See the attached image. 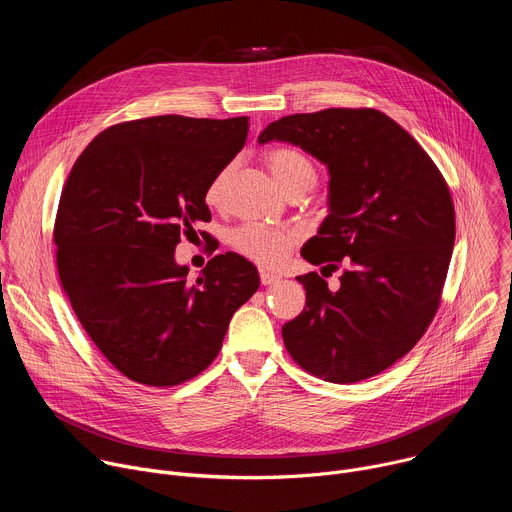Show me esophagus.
<instances>
[{
	"label": "esophagus",
	"mask_w": 512,
	"mask_h": 512,
	"mask_svg": "<svg viewBox=\"0 0 512 512\" xmlns=\"http://www.w3.org/2000/svg\"><path fill=\"white\" fill-rule=\"evenodd\" d=\"M259 279L263 285H271L279 279V275H275L273 271H267V269H259Z\"/></svg>",
	"instance_id": "obj_1"
}]
</instances>
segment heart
<instances>
[{
  "label": "heart",
  "mask_w": 512,
  "mask_h": 512,
  "mask_svg": "<svg viewBox=\"0 0 512 512\" xmlns=\"http://www.w3.org/2000/svg\"><path fill=\"white\" fill-rule=\"evenodd\" d=\"M263 164L267 166L275 184L285 194H294V192L304 194L318 180L316 164L308 154H304L298 148H287V145L271 148L263 154ZM229 172H231L229 168H223L210 180L204 192V200L208 206H216L221 202ZM229 243L243 257L259 265L273 267L281 263L289 255V251L296 247L298 233L291 229H273L257 223H245L231 233Z\"/></svg>",
  "instance_id": "heart-1"
}]
</instances>
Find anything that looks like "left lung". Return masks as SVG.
I'll list each match as a JSON object with an SVG mask.
<instances>
[{
	"mask_svg": "<svg viewBox=\"0 0 512 512\" xmlns=\"http://www.w3.org/2000/svg\"><path fill=\"white\" fill-rule=\"evenodd\" d=\"M289 141L330 172V214L302 257L342 269L340 287L316 271L296 277L306 308L281 334L310 375L350 385L403 358L442 302L456 212L421 145L377 109H324L269 123L259 143Z\"/></svg>",
	"mask_w": 512,
	"mask_h": 512,
	"instance_id": "obj_1",
	"label": "left lung"
}]
</instances>
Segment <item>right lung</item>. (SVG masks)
Listing matches in <instances>:
<instances>
[{
    "label": "right lung",
    "mask_w": 512,
    "mask_h": 512,
    "mask_svg": "<svg viewBox=\"0 0 512 512\" xmlns=\"http://www.w3.org/2000/svg\"><path fill=\"white\" fill-rule=\"evenodd\" d=\"M249 117L158 115L101 131L72 166L56 210V267L85 332L127 379L172 387L223 346L259 275L214 255L196 281L174 249L208 223L204 192L247 141Z\"/></svg>",
    "instance_id": "obj_1"
}]
</instances>
